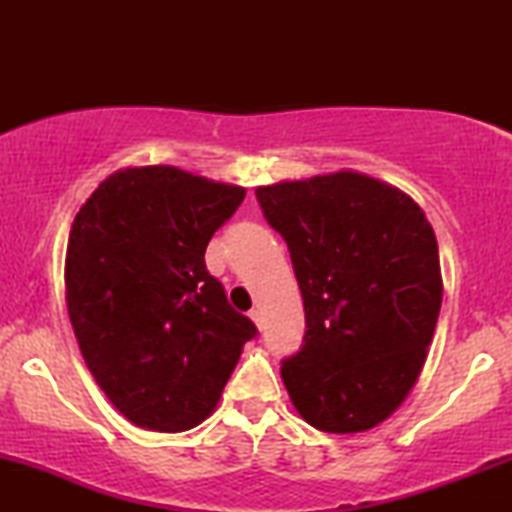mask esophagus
<instances>
[{"instance_id":"34e87169","label":"esophagus","mask_w":512,"mask_h":512,"mask_svg":"<svg viewBox=\"0 0 512 512\" xmlns=\"http://www.w3.org/2000/svg\"><path fill=\"white\" fill-rule=\"evenodd\" d=\"M249 317H251V321H254V324H256L258 328L263 326V314H261V310H251Z\"/></svg>"}]
</instances>
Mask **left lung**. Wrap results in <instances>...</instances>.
<instances>
[{"label": "left lung", "mask_w": 512, "mask_h": 512, "mask_svg": "<svg viewBox=\"0 0 512 512\" xmlns=\"http://www.w3.org/2000/svg\"><path fill=\"white\" fill-rule=\"evenodd\" d=\"M289 247L305 338L282 361L298 415L326 433L382 424L422 373L443 303L438 242L401 188L352 170L258 186Z\"/></svg>", "instance_id": "8db88e82"}]
</instances>
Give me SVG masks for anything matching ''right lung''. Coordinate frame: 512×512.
<instances>
[{"mask_svg":"<svg viewBox=\"0 0 512 512\" xmlns=\"http://www.w3.org/2000/svg\"><path fill=\"white\" fill-rule=\"evenodd\" d=\"M244 195L172 165L125 167L76 214L65 258L69 321L95 382L135 426H198L256 335L205 265L209 240Z\"/></svg>","mask_w":512,"mask_h":512,"instance_id":"obj_1","label":"right lung"}]
</instances>
